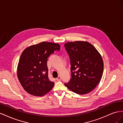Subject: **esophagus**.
<instances>
[{"label":"esophagus","instance_id":"esophagus-1","mask_svg":"<svg viewBox=\"0 0 123 123\" xmlns=\"http://www.w3.org/2000/svg\"><path fill=\"white\" fill-rule=\"evenodd\" d=\"M56 80H57V81L61 80V77L60 76H58V77H57V79H56Z\"/></svg>","mask_w":123,"mask_h":123}]
</instances>
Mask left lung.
Listing matches in <instances>:
<instances>
[{
  "mask_svg": "<svg viewBox=\"0 0 123 123\" xmlns=\"http://www.w3.org/2000/svg\"><path fill=\"white\" fill-rule=\"evenodd\" d=\"M64 46L70 58L71 72V78L65 85L76 94H87L101 80L104 70L102 56L87 42H69Z\"/></svg>",
  "mask_w": 123,
  "mask_h": 123,
  "instance_id": "left-lung-1",
  "label": "left lung"
}]
</instances>
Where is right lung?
Returning a JSON list of instances; mask_svg holds the SVG:
<instances>
[{"instance_id":"1","label":"right lung","mask_w":123,"mask_h":123,"mask_svg":"<svg viewBox=\"0 0 123 123\" xmlns=\"http://www.w3.org/2000/svg\"><path fill=\"white\" fill-rule=\"evenodd\" d=\"M60 50L58 43L42 42L28 47L22 53L17 67V76L25 90L42 96L53 88L54 83L48 77V58Z\"/></svg>"}]
</instances>
